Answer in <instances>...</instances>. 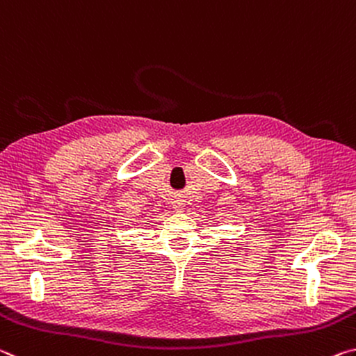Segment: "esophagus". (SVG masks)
Instances as JSON below:
<instances>
[{
	"label": "esophagus",
	"mask_w": 356,
	"mask_h": 356,
	"mask_svg": "<svg viewBox=\"0 0 356 356\" xmlns=\"http://www.w3.org/2000/svg\"><path fill=\"white\" fill-rule=\"evenodd\" d=\"M172 203H173V208L177 209V211H181V209H184V207H186L184 200L179 199V197H178V199H175Z\"/></svg>",
	"instance_id": "34e87169"
}]
</instances>
